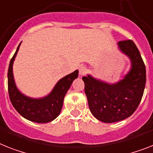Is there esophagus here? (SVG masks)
<instances>
[{
    "label": "esophagus",
    "instance_id": "34e87169",
    "mask_svg": "<svg viewBox=\"0 0 153 153\" xmlns=\"http://www.w3.org/2000/svg\"><path fill=\"white\" fill-rule=\"evenodd\" d=\"M87 71H88V69H87V68L84 66V65H82V66H80V67L79 68V75H84V74L87 73Z\"/></svg>",
    "mask_w": 153,
    "mask_h": 153
}]
</instances>
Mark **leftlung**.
I'll list each match as a JSON object with an SVG mask.
<instances>
[{
	"label": "left lung",
	"mask_w": 153,
	"mask_h": 153,
	"mask_svg": "<svg viewBox=\"0 0 153 153\" xmlns=\"http://www.w3.org/2000/svg\"><path fill=\"white\" fill-rule=\"evenodd\" d=\"M118 47L131 62V70L123 79L109 84L90 75L82 78L91 112L104 123L131 117L139 105L146 87V65L135 44L131 40H121Z\"/></svg>",
	"instance_id": "left-lung-1"
}]
</instances>
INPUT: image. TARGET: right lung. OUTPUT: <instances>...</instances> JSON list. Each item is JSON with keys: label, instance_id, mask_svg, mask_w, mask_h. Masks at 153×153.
<instances>
[{"label": "right lung", "instance_id": "1", "mask_svg": "<svg viewBox=\"0 0 153 153\" xmlns=\"http://www.w3.org/2000/svg\"><path fill=\"white\" fill-rule=\"evenodd\" d=\"M18 46L15 55L10 61L7 71V88L11 104L16 111L26 120L35 123H45L51 122L59 115L63 105V99L72 83L78 76V70L62 78L52 91L46 97L41 98H31L22 94L16 88L14 80L12 65L17 52Z\"/></svg>", "mask_w": 153, "mask_h": 153}]
</instances>
